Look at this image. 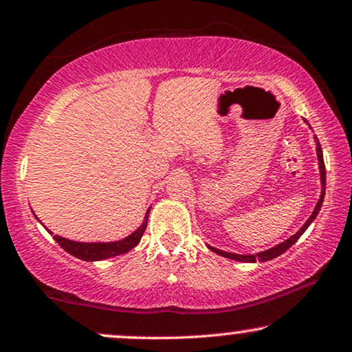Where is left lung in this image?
I'll use <instances>...</instances> for the list:
<instances>
[{"label":"left lung","instance_id":"obj_1","mask_svg":"<svg viewBox=\"0 0 352 352\" xmlns=\"http://www.w3.org/2000/svg\"><path fill=\"white\" fill-rule=\"evenodd\" d=\"M316 141H317V138H316ZM317 158H319V168H320L322 194H320V199H319V201H317V205H316L314 211H312L311 218L306 221L305 226H302V228H301L300 230H298V232H296L295 235H292L290 239L285 240V242H282L280 245H276V247H274V248H271V250H266V252H261V253H256V254H235V253L223 252V250H218V248H213V247H210V248L213 250L214 253L221 254V256L229 258V259H235V261H242V263H256V261H261V263H263V261H269V259H274V258L280 256L282 253H285L287 250L290 248L292 245L295 243L296 240L300 239L302 234H305V230H306L307 228H309V224L312 223V221L316 219L317 213H319V211H320L322 201H324V195H325V163H324V155H322V147H320L319 141H317Z\"/></svg>","mask_w":352,"mask_h":352}]
</instances>
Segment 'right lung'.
I'll return each instance as SVG.
<instances>
[{
  "instance_id": "right-lung-1",
  "label": "right lung",
  "mask_w": 352,
  "mask_h": 352,
  "mask_svg": "<svg viewBox=\"0 0 352 352\" xmlns=\"http://www.w3.org/2000/svg\"><path fill=\"white\" fill-rule=\"evenodd\" d=\"M147 218L148 211L146 214V221H144L141 228H139L136 232L128 235L126 239L118 240V242H110V243H81V242H74V240H67L64 237H59V235H54V240L60 245L62 248L65 250L67 253H70L72 256L83 259V261H99V259L105 258H113L118 256V254H123L129 252V250L136 247L141 240L144 230L147 228Z\"/></svg>"
}]
</instances>
